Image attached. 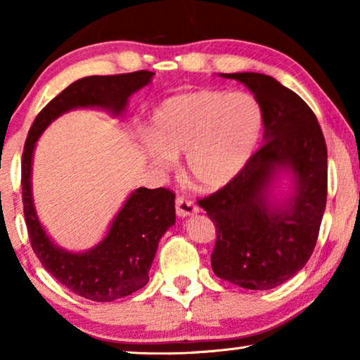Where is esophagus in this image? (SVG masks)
Here are the masks:
<instances>
[{
    "label": "esophagus",
    "mask_w": 360,
    "mask_h": 360,
    "mask_svg": "<svg viewBox=\"0 0 360 360\" xmlns=\"http://www.w3.org/2000/svg\"><path fill=\"white\" fill-rule=\"evenodd\" d=\"M175 211H176V216H179V218H186V216L198 213L200 208L193 203V201L185 198V196H176Z\"/></svg>",
    "instance_id": "34e87169"
}]
</instances>
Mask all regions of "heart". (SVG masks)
I'll list each match as a JSON object with an SVG mask.
<instances>
[{
  "mask_svg": "<svg viewBox=\"0 0 360 360\" xmlns=\"http://www.w3.org/2000/svg\"><path fill=\"white\" fill-rule=\"evenodd\" d=\"M259 101L244 91L196 90L167 98L149 120L147 157L160 169L185 152V169L200 188L231 184L262 136Z\"/></svg>",
  "mask_w": 360,
  "mask_h": 360,
  "instance_id": "b5f03b06",
  "label": "heart"
}]
</instances>
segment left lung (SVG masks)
<instances>
[{"mask_svg":"<svg viewBox=\"0 0 360 360\" xmlns=\"http://www.w3.org/2000/svg\"><path fill=\"white\" fill-rule=\"evenodd\" d=\"M244 83L264 115V146L244 170L200 200L216 228L211 267L248 290H270L311 257L326 208L328 150L309 106L275 78L255 72L221 73ZM280 173L292 179L285 199L273 193Z\"/></svg>","mask_w":360,"mask_h":360,"instance_id":"8db88e82","label":"left lung"}]
</instances>
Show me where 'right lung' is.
Wrapping results in <instances>:
<instances>
[{
	"label": "right lung",
	"instance_id": "right-lung-1",
	"mask_svg": "<svg viewBox=\"0 0 360 360\" xmlns=\"http://www.w3.org/2000/svg\"><path fill=\"white\" fill-rule=\"evenodd\" d=\"M154 75L141 70L73 82L39 112L24 144L22 205L32 250L42 267L63 287L93 302L127 297L149 282L159 240L175 224V195L167 188L134 190L111 221L105 238L91 249L73 252L53 243L39 221L32 198L34 149L46 127L67 111L96 108L115 117L121 116L129 98L149 85Z\"/></svg>",
	"mask_w": 360,
	"mask_h": 360
}]
</instances>
